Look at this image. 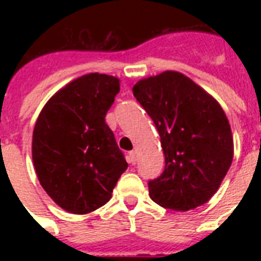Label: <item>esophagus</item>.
<instances>
[{
	"mask_svg": "<svg viewBox=\"0 0 261 261\" xmlns=\"http://www.w3.org/2000/svg\"><path fill=\"white\" fill-rule=\"evenodd\" d=\"M128 163L133 164V165H134V164L137 163V153H135L134 150L128 153Z\"/></svg>",
	"mask_w": 261,
	"mask_h": 261,
	"instance_id": "34e87169",
	"label": "esophagus"
}]
</instances>
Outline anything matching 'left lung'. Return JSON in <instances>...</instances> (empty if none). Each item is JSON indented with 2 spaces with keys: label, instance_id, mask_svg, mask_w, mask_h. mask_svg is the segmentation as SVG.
I'll use <instances>...</instances> for the list:
<instances>
[{
  "label": "left lung",
  "instance_id": "1",
  "mask_svg": "<svg viewBox=\"0 0 261 261\" xmlns=\"http://www.w3.org/2000/svg\"><path fill=\"white\" fill-rule=\"evenodd\" d=\"M133 93L153 119L165 154L161 176L147 182L150 198L176 211L208 202L233 161L230 124L221 106L177 71L141 80Z\"/></svg>",
  "mask_w": 261,
  "mask_h": 261
}]
</instances>
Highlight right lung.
Returning a JSON list of instances; mask_svg holds the SVG:
<instances>
[{
  "mask_svg": "<svg viewBox=\"0 0 261 261\" xmlns=\"http://www.w3.org/2000/svg\"><path fill=\"white\" fill-rule=\"evenodd\" d=\"M119 89L116 77L83 75L57 92L36 120L35 171L50 198L69 213L88 214L104 206L127 169L106 123Z\"/></svg>",
  "mask_w": 261,
  "mask_h": 261,
  "instance_id": "1",
  "label": "right lung"
}]
</instances>
